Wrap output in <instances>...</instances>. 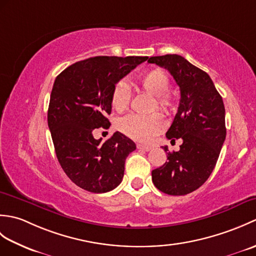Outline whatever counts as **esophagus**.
<instances>
[{
  "instance_id": "obj_1",
  "label": "esophagus",
  "mask_w": 256,
  "mask_h": 256,
  "mask_svg": "<svg viewBox=\"0 0 256 256\" xmlns=\"http://www.w3.org/2000/svg\"><path fill=\"white\" fill-rule=\"evenodd\" d=\"M138 148L140 150H144V152H148L152 150L150 146H146V145H143V144H138Z\"/></svg>"
}]
</instances>
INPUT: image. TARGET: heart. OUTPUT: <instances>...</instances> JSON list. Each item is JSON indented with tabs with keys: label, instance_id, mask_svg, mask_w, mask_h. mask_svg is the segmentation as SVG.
<instances>
[{
	"label": "heart",
	"instance_id": "heart-1",
	"mask_svg": "<svg viewBox=\"0 0 256 256\" xmlns=\"http://www.w3.org/2000/svg\"><path fill=\"white\" fill-rule=\"evenodd\" d=\"M138 84L140 91L154 98L150 111L156 108L166 114L170 113L175 106L174 96L168 92L170 86V77L162 69H153L144 74L138 79ZM132 99L131 86L125 80H118L114 84L111 94V103L116 111L126 110ZM165 120L160 113H153L150 116H135L131 114L118 120V128L123 134L128 135L135 140L143 143L152 142L156 135L164 131Z\"/></svg>",
	"mask_w": 256,
	"mask_h": 256
}]
</instances>
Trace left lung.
<instances>
[{
  "mask_svg": "<svg viewBox=\"0 0 256 256\" xmlns=\"http://www.w3.org/2000/svg\"><path fill=\"white\" fill-rule=\"evenodd\" d=\"M148 62L167 69L179 86L180 101L166 138L182 140L180 150L168 152V162L152 172V180L164 194L184 196L202 186L219 158L226 134L224 100L209 74L184 57L155 56Z\"/></svg>",
  "mask_w": 256,
  "mask_h": 256,
  "instance_id": "1",
  "label": "left lung"
}]
</instances>
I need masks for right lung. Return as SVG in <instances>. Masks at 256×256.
Listing matches in <instances>:
<instances>
[{"label": "right lung", "instance_id": "obj_1", "mask_svg": "<svg viewBox=\"0 0 256 256\" xmlns=\"http://www.w3.org/2000/svg\"><path fill=\"white\" fill-rule=\"evenodd\" d=\"M148 58L91 57L55 79L47 116L54 148L70 180L86 192H108L122 182L125 160L136 145L120 132L101 142L92 131L110 125L114 84Z\"/></svg>", "mask_w": 256, "mask_h": 256}]
</instances>
